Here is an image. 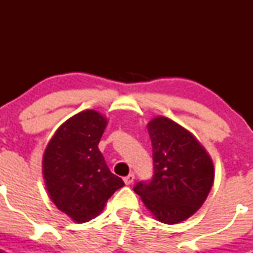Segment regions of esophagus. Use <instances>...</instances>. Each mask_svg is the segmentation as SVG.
I'll use <instances>...</instances> for the list:
<instances>
[{
	"mask_svg": "<svg viewBox=\"0 0 253 253\" xmlns=\"http://www.w3.org/2000/svg\"><path fill=\"white\" fill-rule=\"evenodd\" d=\"M133 180H134V175L133 174H128V175L125 176V177H124V181H125V183H126V185H131V183L133 182Z\"/></svg>",
	"mask_w": 253,
	"mask_h": 253,
	"instance_id": "1",
	"label": "esophagus"
}]
</instances>
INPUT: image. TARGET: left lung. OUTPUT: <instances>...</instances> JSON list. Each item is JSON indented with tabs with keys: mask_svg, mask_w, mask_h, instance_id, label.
Instances as JSON below:
<instances>
[{
	"mask_svg": "<svg viewBox=\"0 0 253 253\" xmlns=\"http://www.w3.org/2000/svg\"><path fill=\"white\" fill-rule=\"evenodd\" d=\"M153 152V176L133 191L162 223L190 218L206 201L214 168L205 148L188 131L167 117L148 124Z\"/></svg>",
	"mask_w": 253,
	"mask_h": 253,
	"instance_id": "left-lung-1",
	"label": "left lung"
}]
</instances>
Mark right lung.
<instances>
[{
    "label": "right lung",
    "instance_id": "add662e5",
    "mask_svg": "<svg viewBox=\"0 0 253 253\" xmlns=\"http://www.w3.org/2000/svg\"><path fill=\"white\" fill-rule=\"evenodd\" d=\"M105 126L106 119L99 112H79L56 131L45 150L42 172L48 195L78 223L98 215L106 201L125 186L98 148Z\"/></svg>",
    "mask_w": 253,
    "mask_h": 253
}]
</instances>
